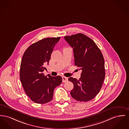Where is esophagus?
Segmentation results:
<instances>
[{"instance_id":"1","label":"esophagus","mask_w":129,"mask_h":129,"mask_svg":"<svg viewBox=\"0 0 129 129\" xmlns=\"http://www.w3.org/2000/svg\"><path fill=\"white\" fill-rule=\"evenodd\" d=\"M68 81V78L65 76L62 77V82H66Z\"/></svg>"}]
</instances>
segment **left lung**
<instances>
[{"instance_id": "left-lung-1", "label": "left lung", "mask_w": 129, "mask_h": 129, "mask_svg": "<svg viewBox=\"0 0 129 129\" xmlns=\"http://www.w3.org/2000/svg\"><path fill=\"white\" fill-rule=\"evenodd\" d=\"M64 39L73 49L75 65L82 71L79 79L69 78L74 84L71 95L78 101H90L99 93L105 78L103 54L94 42L83 34L66 36Z\"/></svg>"}]
</instances>
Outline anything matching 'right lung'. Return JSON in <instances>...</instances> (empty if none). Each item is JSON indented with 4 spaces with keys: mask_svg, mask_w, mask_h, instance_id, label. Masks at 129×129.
<instances>
[{
    "mask_svg": "<svg viewBox=\"0 0 129 129\" xmlns=\"http://www.w3.org/2000/svg\"><path fill=\"white\" fill-rule=\"evenodd\" d=\"M60 37L42 39L30 46L23 54L20 79L27 95L34 102L45 104L53 98V91L62 82L60 76H45L43 72L49 64L53 47Z\"/></svg>",
    "mask_w": 129,
    "mask_h": 129,
    "instance_id": "1",
    "label": "right lung"
}]
</instances>
